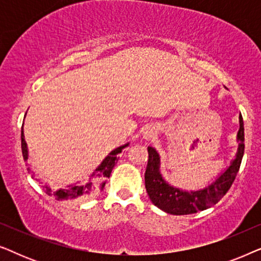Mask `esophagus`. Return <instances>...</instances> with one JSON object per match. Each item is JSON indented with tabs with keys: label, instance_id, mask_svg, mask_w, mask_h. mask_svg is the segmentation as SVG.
<instances>
[{
	"label": "esophagus",
	"instance_id": "1",
	"mask_svg": "<svg viewBox=\"0 0 261 261\" xmlns=\"http://www.w3.org/2000/svg\"><path fill=\"white\" fill-rule=\"evenodd\" d=\"M155 134H156L155 128L149 126V127H146L145 130L142 132V138H144L146 141H148V140H151V139L154 138Z\"/></svg>",
	"mask_w": 261,
	"mask_h": 261
}]
</instances>
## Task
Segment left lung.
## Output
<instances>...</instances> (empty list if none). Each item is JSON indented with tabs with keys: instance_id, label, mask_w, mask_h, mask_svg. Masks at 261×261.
<instances>
[{
	"instance_id": "obj_1",
	"label": "left lung",
	"mask_w": 261,
	"mask_h": 261,
	"mask_svg": "<svg viewBox=\"0 0 261 261\" xmlns=\"http://www.w3.org/2000/svg\"><path fill=\"white\" fill-rule=\"evenodd\" d=\"M235 156L213 181L195 190L173 187L166 181L160 171V155L155 148L148 147V163L145 172V187L149 199L156 208L172 215H190L212 208L226 195L240 169L245 151V132L242 116H239Z\"/></svg>"
}]
</instances>
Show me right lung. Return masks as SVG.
Returning <instances> with one entry per match:
<instances>
[{"mask_svg":"<svg viewBox=\"0 0 261 261\" xmlns=\"http://www.w3.org/2000/svg\"><path fill=\"white\" fill-rule=\"evenodd\" d=\"M129 145V142L124 144L122 146H119L115 149H113L105 159L102 160L101 164L89 174L87 179L84 180H76L73 183L66 184L64 188L60 189H52L48 185L45 187L46 194L49 196H53L58 201H74V199H85L101 192L105 188L107 178L112 173L113 167L115 166L116 156L122 152L123 148H126ZM21 148H22V155L24 162H28V146L27 142L24 140V133H23V126L21 129Z\"/></svg>","mask_w":261,"mask_h":261,"instance_id":"right-lung-1","label":"right lung"}]
</instances>
